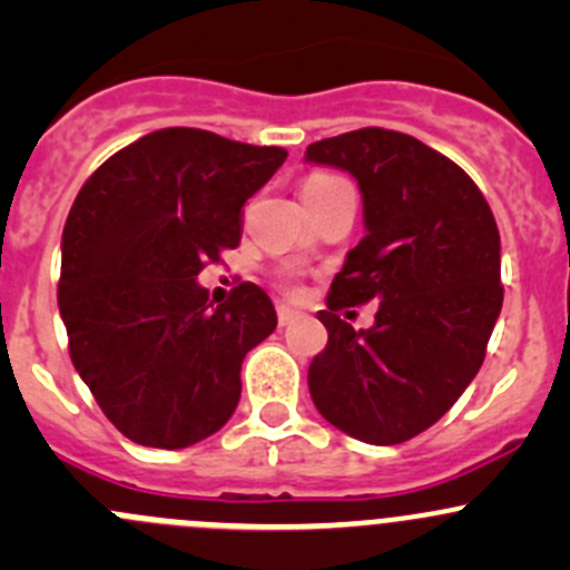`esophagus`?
Here are the masks:
<instances>
[{"mask_svg":"<svg viewBox=\"0 0 570 570\" xmlns=\"http://www.w3.org/2000/svg\"><path fill=\"white\" fill-rule=\"evenodd\" d=\"M297 317H301V312H297V308H292V306H286V303H281V306H278V325L281 327H286V325H289V322H295Z\"/></svg>","mask_w":570,"mask_h":570,"instance_id":"esophagus-1","label":"esophagus"}]
</instances>
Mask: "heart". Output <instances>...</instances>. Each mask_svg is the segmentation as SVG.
Returning a JSON list of instances; mask_svg holds the SVG:
<instances>
[{"mask_svg": "<svg viewBox=\"0 0 570 570\" xmlns=\"http://www.w3.org/2000/svg\"><path fill=\"white\" fill-rule=\"evenodd\" d=\"M338 181H342V178H338V176H331V174H312V176L306 178V181H303V200L317 198L320 193H325V189H331L333 184H338ZM281 275H284V284L292 289L289 273H286V269H284V273H281Z\"/></svg>", "mask_w": 570, "mask_h": 570, "instance_id": "obj_1", "label": "heart"}]
</instances>
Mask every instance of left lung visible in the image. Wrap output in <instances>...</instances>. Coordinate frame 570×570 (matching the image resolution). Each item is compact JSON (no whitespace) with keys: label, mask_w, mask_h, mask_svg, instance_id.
Listing matches in <instances>:
<instances>
[{"label":"left lung","mask_w":570,"mask_h":570,"mask_svg":"<svg viewBox=\"0 0 570 570\" xmlns=\"http://www.w3.org/2000/svg\"><path fill=\"white\" fill-rule=\"evenodd\" d=\"M306 159L358 178L366 220L317 314L327 344L308 392L342 433L402 444L439 422L485 361L504 297L497 220L461 165L402 131H344ZM370 299L382 301L370 332L337 317Z\"/></svg>","instance_id":"obj_1"}]
</instances>
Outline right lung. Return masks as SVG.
<instances>
[{"label": "right lung", "instance_id": "right-lung-1", "mask_svg": "<svg viewBox=\"0 0 570 570\" xmlns=\"http://www.w3.org/2000/svg\"><path fill=\"white\" fill-rule=\"evenodd\" d=\"M284 159L286 148L170 126L120 148L79 189L57 306L79 377L135 444L184 450L232 419L245 355L278 317L250 281L212 308L195 278L237 248L245 200Z\"/></svg>", "mask_w": 570, "mask_h": 570}]
</instances>
